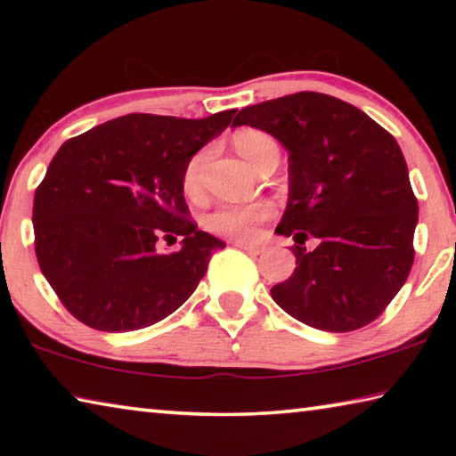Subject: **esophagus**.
<instances>
[{
    "instance_id": "obj_1",
    "label": "esophagus",
    "mask_w": 456,
    "mask_h": 456,
    "mask_svg": "<svg viewBox=\"0 0 456 456\" xmlns=\"http://www.w3.org/2000/svg\"><path fill=\"white\" fill-rule=\"evenodd\" d=\"M235 247H239V249H243V251H247V253H251V256H259V253L265 249L264 245H256V243H245V241H235Z\"/></svg>"
}]
</instances>
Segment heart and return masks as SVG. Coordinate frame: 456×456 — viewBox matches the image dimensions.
Returning <instances> with one entry per match:
<instances>
[{
  "label": "heart",
  "instance_id": "1",
  "mask_svg": "<svg viewBox=\"0 0 456 456\" xmlns=\"http://www.w3.org/2000/svg\"><path fill=\"white\" fill-rule=\"evenodd\" d=\"M233 146L237 152L249 163L257 167L272 154H280L275 138L264 130L245 128L233 136ZM207 163V151H199L189 159L183 171V189L187 195H197L200 187V173ZM273 215V207L269 203L256 205H225L211 211L205 217V227L215 235L231 239H251L256 235L259 223L267 221Z\"/></svg>",
  "mask_w": 456,
  "mask_h": 456
}]
</instances>
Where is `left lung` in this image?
I'll list each match as a JSON object with an SVG mask.
<instances>
[{"label":"left lung","mask_w":456,"mask_h":456,"mask_svg":"<svg viewBox=\"0 0 456 456\" xmlns=\"http://www.w3.org/2000/svg\"><path fill=\"white\" fill-rule=\"evenodd\" d=\"M289 152V199L280 235H293L296 269L272 288L291 318L354 331L380 315L414 264L416 200L396 138L344 100L297 92L237 112ZM321 243L307 254L301 245Z\"/></svg>","instance_id":"obj_1"}]
</instances>
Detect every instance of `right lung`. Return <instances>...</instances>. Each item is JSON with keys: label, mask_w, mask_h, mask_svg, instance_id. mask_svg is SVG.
Here are the masks:
<instances>
[{"label": "right lung", "mask_w": 456, "mask_h": 456, "mask_svg": "<svg viewBox=\"0 0 456 456\" xmlns=\"http://www.w3.org/2000/svg\"><path fill=\"white\" fill-rule=\"evenodd\" d=\"M235 110L207 118L126 114L60 146L34 195L36 257L76 320L102 331L149 328L187 302L213 251L197 229L183 171ZM183 237L163 256L159 238Z\"/></svg>", "instance_id": "obj_1"}]
</instances>
